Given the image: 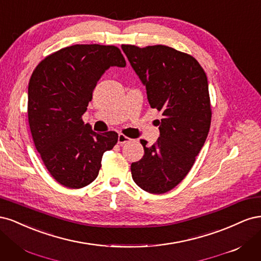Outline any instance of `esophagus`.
<instances>
[{"mask_svg":"<svg viewBox=\"0 0 261 261\" xmlns=\"http://www.w3.org/2000/svg\"><path fill=\"white\" fill-rule=\"evenodd\" d=\"M129 141H130V138L123 135V134H120V135H118V137H117V143L120 145H124L126 143H129Z\"/></svg>","mask_w":261,"mask_h":261,"instance_id":"34e87169","label":"esophagus"}]
</instances>
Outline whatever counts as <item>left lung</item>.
<instances>
[{
    "label": "left lung",
    "mask_w": 261,
    "mask_h": 261,
    "mask_svg": "<svg viewBox=\"0 0 261 261\" xmlns=\"http://www.w3.org/2000/svg\"><path fill=\"white\" fill-rule=\"evenodd\" d=\"M132 67L146 86L149 105L161 112L160 137L130 165L135 183L150 194H164L191 171L207 139L211 106L207 75L195 58L162 44H123Z\"/></svg>",
    "instance_id": "obj_1"
}]
</instances>
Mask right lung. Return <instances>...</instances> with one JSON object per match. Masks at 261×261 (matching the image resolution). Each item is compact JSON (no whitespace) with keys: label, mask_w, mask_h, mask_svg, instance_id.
Segmentation results:
<instances>
[{"label":"right lung","mask_w":261,"mask_h":261,"mask_svg":"<svg viewBox=\"0 0 261 261\" xmlns=\"http://www.w3.org/2000/svg\"><path fill=\"white\" fill-rule=\"evenodd\" d=\"M111 66H126L117 46L75 44L48 55L30 77L31 135L46 170L65 187L92 183L102 155L117 143V133L93 132L82 117L94 87Z\"/></svg>","instance_id":"right-lung-1"}]
</instances>
